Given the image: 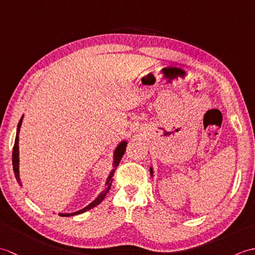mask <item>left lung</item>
Wrapping results in <instances>:
<instances>
[{"mask_svg": "<svg viewBox=\"0 0 255 255\" xmlns=\"http://www.w3.org/2000/svg\"><path fill=\"white\" fill-rule=\"evenodd\" d=\"M150 174H151V176H153V169H152V166H150Z\"/></svg>", "mask_w": 255, "mask_h": 255, "instance_id": "1", "label": "left lung"}]
</instances>
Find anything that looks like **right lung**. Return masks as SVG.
Returning <instances> with one entry per match:
<instances>
[{
  "label": "right lung",
  "mask_w": 255,
  "mask_h": 255,
  "mask_svg": "<svg viewBox=\"0 0 255 255\" xmlns=\"http://www.w3.org/2000/svg\"><path fill=\"white\" fill-rule=\"evenodd\" d=\"M23 118L24 115L21 116L20 121L17 125V131H16V137H15V142H14V148H13V155H12V162H13V170H14V174L16 180H17L19 186H23V184L20 182V177H19V148H18V143H19V131H20V127H21V123H23ZM126 147H127V141L126 140H123V141L119 142L117 144V147L115 148L113 152V169L110 172V174H108L107 178H106V182H105V186L104 189L97 195V197L93 200V202L90 203L88 206H85L84 208L80 209L78 211H74V213H67V214H63V213H59V216H61V217H71V216H77L80 214H83L85 211H88L92 208H94L96 205H99L103 199L105 198L106 194L108 193L112 185V182H113V175H114V172H115L116 167L118 166L119 162H121L123 155L125 153V151H126Z\"/></svg>",
  "instance_id": "add662e5"
}]
</instances>
